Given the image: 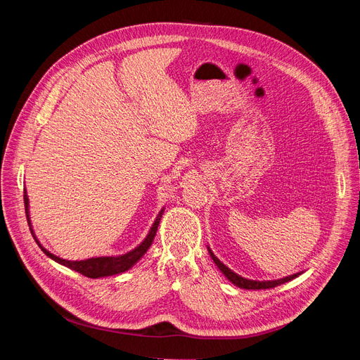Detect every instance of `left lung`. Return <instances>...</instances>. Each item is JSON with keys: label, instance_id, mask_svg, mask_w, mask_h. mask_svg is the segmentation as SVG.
<instances>
[{"label": "left lung", "instance_id": "1", "mask_svg": "<svg viewBox=\"0 0 360 360\" xmlns=\"http://www.w3.org/2000/svg\"><path fill=\"white\" fill-rule=\"evenodd\" d=\"M207 250H209V254L212 257V259L214 261V264L217 266V269H219L222 274L226 276V279L233 282V284L236 287H240V288H245V290H267V288H275L281 284H285V282L297 278L300 274H294V275H290V276H285V278H281V279H275V281H254V279H248V278H242L240 275H237L236 271H233L231 269H228L222 261L217 258L213 252L212 249L207 246Z\"/></svg>", "mask_w": 360, "mask_h": 360}]
</instances>
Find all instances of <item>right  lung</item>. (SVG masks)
<instances>
[{
	"label": "right lung",
	"instance_id": "add662e5",
	"mask_svg": "<svg viewBox=\"0 0 360 360\" xmlns=\"http://www.w3.org/2000/svg\"><path fill=\"white\" fill-rule=\"evenodd\" d=\"M24 202H25V212H27V219H28L31 234H32V237H34L36 243L39 245V248L43 250V252H45L51 259L57 261L58 264L66 266V267H69L75 271H78V274H81L86 278H93V279L118 275V274H123V271H126L129 269H132L138 263V261L144 257V254L147 252L148 248L151 246V243H153V238L156 236L160 217H162L163 212H165V207H163V209L159 212V214L156 216V219H155L153 225H151L150 231L146 236L144 240L141 242L135 249L129 250V252L122 254V255H115V257H93V258L79 259V261H70V259H64V258L53 255L52 252H49L46 248H43L40 245L34 231H32V225H31V221H30V200H28V195H27L25 189H24Z\"/></svg>",
	"mask_w": 360,
	"mask_h": 360
}]
</instances>
